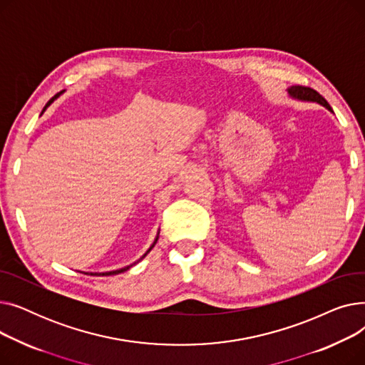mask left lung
I'll list each match as a JSON object with an SVG mask.
<instances>
[{
  "mask_svg": "<svg viewBox=\"0 0 365 365\" xmlns=\"http://www.w3.org/2000/svg\"><path fill=\"white\" fill-rule=\"evenodd\" d=\"M287 93H289L292 99H296V101H300V102H314V103H318V105L324 106L325 109H329L331 113H334L331 106L329 105V102L325 101L319 93H317L315 90H312L309 87L293 86L290 88H287Z\"/></svg>",
  "mask_w": 365,
  "mask_h": 365,
  "instance_id": "8db88e82",
  "label": "left lung"
}]
</instances>
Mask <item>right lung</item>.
Segmentation results:
<instances>
[{
	"instance_id": "obj_1",
	"label": "right lung",
	"mask_w": 365,
	"mask_h": 365,
	"mask_svg": "<svg viewBox=\"0 0 365 365\" xmlns=\"http://www.w3.org/2000/svg\"><path fill=\"white\" fill-rule=\"evenodd\" d=\"M63 93H65V90H63V91H61V93H57V94L54 96V98H51V99H50V101L47 102V105L44 106V109H43L41 115H43V113L46 112V109H47V108H48V106H50V105H51V103H53V102H54V101H56L57 98H61V96H62ZM158 235H160V232L157 234L155 240H153V242L150 244V247L148 248V250H146V253H145L143 256H140V259H138V260H136V262H134V263H131V264H127V266H124V267H120V269H113V271H105V272H86V274H87V275H103V277H108V275H117V274L125 272L127 269H130V267H131V266H134V264H136V263H139L140 260H143V259L146 257V255H148V253H149V252L152 250V248H153V245H155V244H157V241H158Z\"/></svg>"
}]
</instances>
